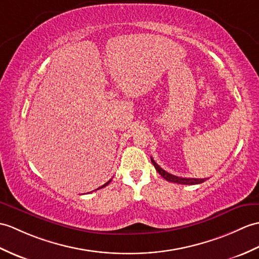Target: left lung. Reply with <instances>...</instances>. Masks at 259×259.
I'll return each instance as SVG.
<instances>
[{
  "label": "left lung",
  "instance_id": "8db88e82",
  "mask_svg": "<svg viewBox=\"0 0 259 259\" xmlns=\"http://www.w3.org/2000/svg\"><path fill=\"white\" fill-rule=\"evenodd\" d=\"M151 162L153 163L155 170L158 171L160 176L169 182L178 183V184H185V185H194V184H200V183H203L204 181H206V179H191V178H180L177 176H173V174L167 173L166 171L162 169L161 166H159L157 163H155V161L152 158H151Z\"/></svg>",
  "mask_w": 259,
  "mask_h": 259
}]
</instances>
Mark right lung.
I'll return each instance as SVG.
<instances>
[{"instance_id":"add662e5","label":"right lung","mask_w":259,"mask_h":259,"mask_svg":"<svg viewBox=\"0 0 259 259\" xmlns=\"http://www.w3.org/2000/svg\"><path fill=\"white\" fill-rule=\"evenodd\" d=\"M110 182H111V180H109V181H108V182H107V183H105V184H104V185H101V186H100V188H98V189H97V190H99V189H102V188H105V186H107V185H108V184H109V183H110Z\"/></svg>"}]
</instances>
